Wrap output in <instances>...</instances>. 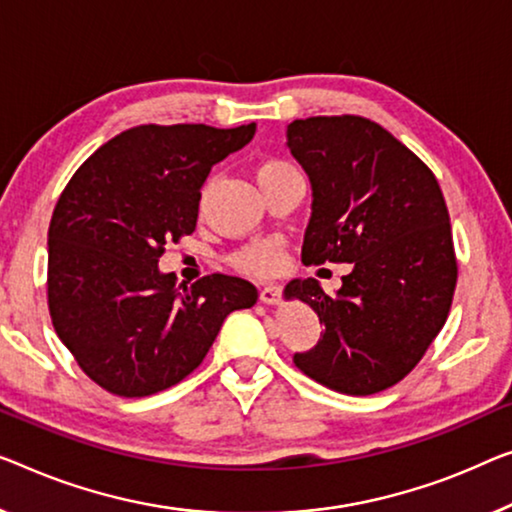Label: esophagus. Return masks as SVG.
I'll use <instances>...</instances> for the list:
<instances>
[{"label": "esophagus", "instance_id": "1", "mask_svg": "<svg viewBox=\"0 0 512 512\" xmlns=\"http://www.w3.org/2000/svg\"><path fill=\"white\" fill-rule=\"evenodd\" d=\"M280 292H282L280 285H264L262 289H259V301L266 305L276 303L280 299Z\"/></svg>", "mask_w": 512, "mask_h": 512}]
</instances>
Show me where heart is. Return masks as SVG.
I'll list each match as a JSON object with an SVG mask.
<instances>
[{
    "mask_svg": "<svg viewBox=\"0 0 512 512\" xmlns=\"http://www.w3.org/2000/svg\"><path fill=\"white\" fill-rule=\"evenodd\" d=\"M292 170V165H287L285 160H266V163L257 170V179L271 177V174ZM282 246L278 239H262L250 243V246L241 248L239 253H234L232 264L243 273H250V276H269V273H276L282 266Z\"/></svg>",
    "mask_w": 512,
    "mask_h": 512,
    "instance_id": "1",
    "label": "heart"
}]
</instances>
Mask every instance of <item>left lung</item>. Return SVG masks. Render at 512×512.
<instances>
[{
	"mask_svg": "<svg viewBox=\"0 0 512 512\" xmlns=\"http://www.w3.org/2000/svg\"><path fill=\"white\" fill-rule=\"evenodd\" d=\"M287 147L312 186L303 264H354L335 296L315 278L285 287L324 324L294 365L338 393L386 391L416 368L451 310L457 259L444 195L414 151L354 114L296 119Z\"/></svg>",
	"mask_w": 512,
	"mask_h": 512,
	"instance_id": "8db88e82",
	"label": "left lung"
}]
</instances>
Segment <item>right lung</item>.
Returning <instances> with one entry per match:
<instances>
[{"label":"right lung","instance_id":"1","mask_svg":"<svg viewBox=\"0 0 512 512\" xmlns=\"http://www.w3.org/2000/svg\"><path fill=\"white\" fill-rule=\"evenodd\" d=\"M255 124H144L78 167L52 211L48 308L82 372L121 398L186 379L225 317L253 308V282L213 273L177 287L160 273L165 243L195 232L211 167L246 147Z\"/></svg>","mask_w":512,"mask_h":512}]
</instances>
